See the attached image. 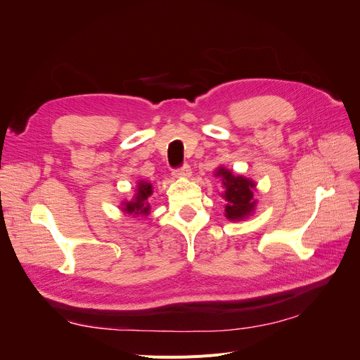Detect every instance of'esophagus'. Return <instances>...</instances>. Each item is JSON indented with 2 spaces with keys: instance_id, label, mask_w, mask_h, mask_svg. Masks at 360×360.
Segmentation results:
<instances>
[{
  "instance_id": "1",
  "label": "esophagus",
  "mask_w": 360,
  "mask_h": 360,
  "mask_svg": "<svg viewBox=\"0 0 360 360\" xmlns=\"http://www.w3.org/2000/svg\"><path fill=\"white\" fill-rule=\"evenodd\" d=\"M172 176L174 177H191V167L189 165H186V163H184V165H181V167H179V168H176L172 171Z\"/></svg>"
}]
</instances>
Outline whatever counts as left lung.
<instances>
[{
	"label": "left lung",
	"instance_id": "obj_1",
	"mask_svg": "<svg viewBox=\"0 0 360 360\" xmlns=\"http://www.w3.org/2000/svg\"><path fill=\"white\" fill-rule=\"evenodd\" d=\"M216 176L222 177V183L225 186V216L230 221L243 219L255 207L252 192L255 184L242 176H234L231 171L225 168L217 169Z\"/></svg>",
	"mask_w": 360,
	"mask_h": 360
}]
</instances>
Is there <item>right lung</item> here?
I'll use <instances>...</instances> for the list:
<instances>
[{"mask_svg":"<svg viewBox=\"0 0 360 360\" xmlns=\"http://www.w3.org/2000/svg\"><path fill=\"white\" fill-rule=\"evenodd\" d=\"M153 193V189H151V184L146 181H139L138 183V192L135 195L134 201H129L124 205V212L129 214H148L150 212V205H148V197Z\"/></svg>","mask_w":360,"mask_h":360,"instance_id":"right-lung-1","label":"right lung"}]
</instances>
